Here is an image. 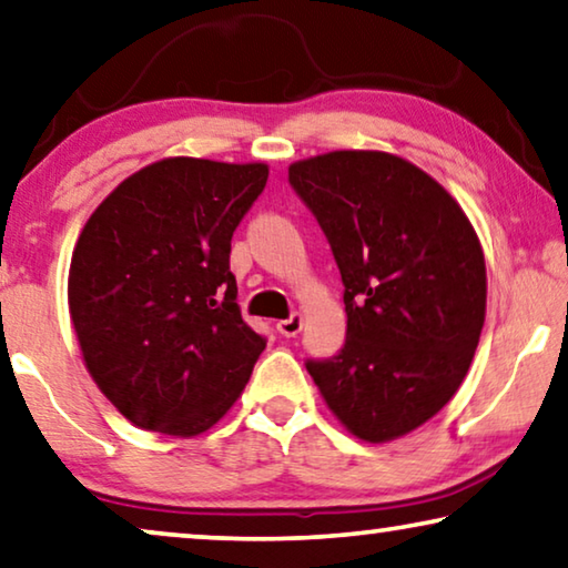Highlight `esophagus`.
<instances>
[{
  "label": "esophagus",
  "mask_w": 568,
  "mask_h": 568,
  "mask_svg": "<svg viewBox=\"0 0 568 568\" xmlns=\"http://www.w3.org/2000/svg\"><path fill=\"white\" fill-rule=\"evenodd\" d=\"M275 328H277V334L281 336H298L301 334V328H303V316L301 313H293L291 318H285V321H277L275 324Z\"/></svg>",
  "instance_id": "1"
}]
</instances>
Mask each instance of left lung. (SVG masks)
<instances>
[{
	"label": "left lung",
	"instance_id": "1",
	"mask_svg": "<svg viewBox=\"0 0 568 568\" xmlns=\"http://www.w3.org/2000/svg\"><path fill=\"white\" fill-rule=\"evenodd\" d=\"M287 181L344 283L346 342L306 369L362 442L410 434L459 390L479 344L487 267L477 232L442 183L390 152H326L293 163Z\"/></svg>",
	"mask_w": 568,
	"mask_h": 568
}]
</instances>
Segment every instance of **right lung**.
Masks as SVG:
<instances>
[{"instance_id":"obj_1","label":"right lung","mask_w":568,"mask_h":568,"mask_svg":"<svg viewBox=\"0 0 568 568\" xmlns=\"http://www.w3.org/2000/svg\"><path fill=\"white\" fill-rule=\"evenodd\" d=\"M267 173L265 163L158 160L83 226L68 308L89 375L134 426L199 436L247 385L265 338L242 321L230 252Z\"/></svg>"}]
</instances>
